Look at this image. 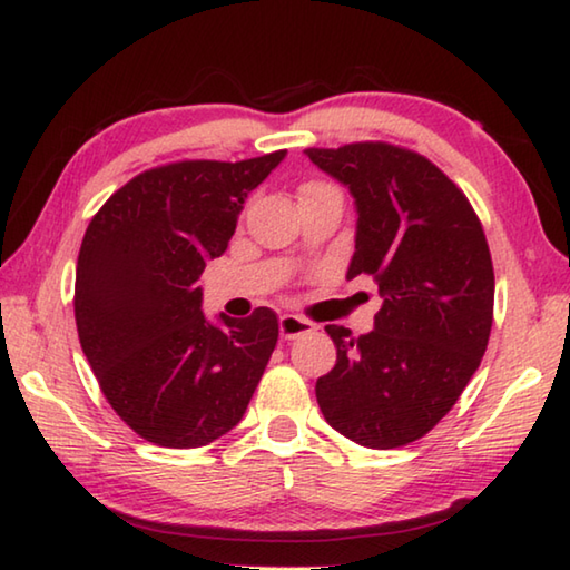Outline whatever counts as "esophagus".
Returning a JSON list of instances; mask_svg holds the SVG:
<instances>
[{"instance_id": "34e87169", "label": "esophagus", "mask_w": 570, "mask_h": 570, "mask_svg": "<svg viewBox=\"0 0 570 570\" xmlns=\"http://www.w3.org/2000/svg\"><path fill=\"white\" fill-rule=\"evenodd\" d=\"M278 332H282V340H296V336L314 332V324L296 314H284L282 320H278Z\"/></svg>"}]
</instances>
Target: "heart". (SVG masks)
<instances>
[{
	"label": "heart",
	"mask_w": 570,
	"mask_h": 570,
	"mask_svg": "<svg viewBox=\"0 0 570 570\" xmlns=\"http://www.w3.org/2000/svg\"><path fill=\"white\" fill-rule=\"evenodd\" d=\"M314 186H322V183H312V186H306V188H314Z\"/></svg>",
	"instance_id": "b5f03b06"
}]
</instances>
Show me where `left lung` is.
<instances>
[{
  "mask_svg": "<svg viewBox=\"0 0 570 570\" xmlns=\"http://www.w3.org/2000/svg\"><path fill=\"white\" fill-rule=\"evenodd\" d=\"M356 206L346 278L366 274L382 306L370 334L326 324L336 364L316 380L324 420L356 445L420 440L458 402L485 354L495 274L480 218L420 153L390 142L306 148Z\"/></svg>",
  "mask_w": 570,
  "mask_h": 570,
  "instance_id": "1",
  "label": "left lung"
}]
</instances>
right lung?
Wrapping results in <instances>:
<instances>
[{
  "instance_id": "obj_1",
  "label": "right lung",
  "mask_w": 570,
  "mask_h": 570,
  "mask_svg": "<svg viewBox=\"0 0 570 570\" xmlns=\"http://www.w3.org/2000/svg\"><path fill=\"white\" fill-rule=\"evenodd\" d=\"M286 150L150 168L105 200L85 230L75 274L82 352L118 417L160 448H200L244 417L278 320L200 312L198 278L228 248L248 193Z\"/></svg>"
}]
</instances>
